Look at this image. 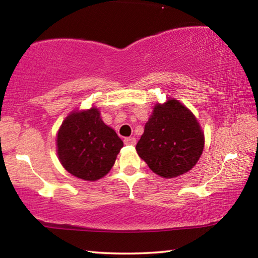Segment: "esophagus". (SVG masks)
Here are the masks:
<instances>
[{
	"instance_id": "esophagus-1",
	"label": "esophagus",
	"mask_w": 258,
	"mask_h": 258,
	"mask_svg": "<svg viewBox=\"0 0 258 258\" xmlns=\"http://www.w3.org/2000/svg\"><path fill=\"white\" fill-rule=\"evenodd\" d=\"M124 143H125L126 146H134L135 143H137V140H135V138H132V137L125 138L124 139Z\"/></svg>"
}]
</instances>
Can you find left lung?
<instances>
[{"mask_svg":"<svg viewBox=\"0 0 258 258\" xmlns=\"http://www.w3.org/2000/svg\"><path fill=\"white\" fill-rule=\"evenodd\" d=\"M205 138L194 113L175 99L156 104L135 149L152 172L165 178L189 172L204 150Z\"/></svg>","mask_w":258,"mask_h":258,"instance_id":"left-lung-1","label":"left lung"}]
</instances>
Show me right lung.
Returning <instances> with one entry per match:
<instances>
[{
    "label": "right lung",
    "instance_id": "add662e5",
    "mask_svg": "<svg viewBox=\"0 0 258 258\" xmlns=\"http://www.w3.org/2000/svg\"><path fill=\"white\" fill-rule=\"evenodd\" d=\"M123 141L103 123L97 108L74 111L63 120L56 137L61 165L74 176L97 181L115 164Z\"/></svg>",
    "mask_w": 258,
    "mask_h": 258
}]
</instances>
